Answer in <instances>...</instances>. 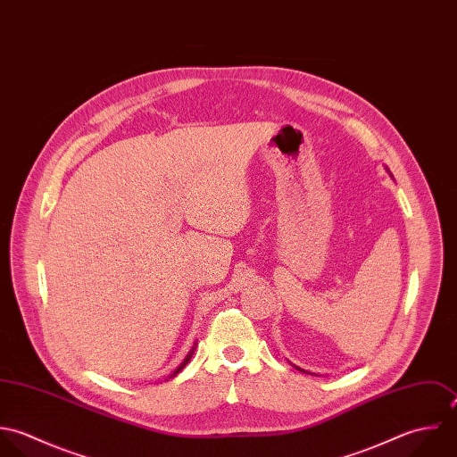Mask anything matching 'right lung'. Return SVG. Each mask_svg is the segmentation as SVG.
Segmentation results:
<instances>
[{
    "instance_id": "obj_1",
    "label": "right lung",
    "mask_w": 457,
    "mask_h": 457,
    "mask_svg": "<svg viewBox=\"0 0 457 457\" xmlns=\"http://www.w3.org/2000/svg\"><path fill=\"white\" fill-rule=\"evenodd\" d=\"M193 351H195V347H193V349H191V351H189V354H187V356H186V360H184V361H182V363H180V365H179V367H177V369H175V370H173V372H171V374H170V378H173V376H175V374H179V372H180V370H182V369H184V365H186V363H187V361H189V358H191V354H193Z\"/></svg>"
}]
</instances>
